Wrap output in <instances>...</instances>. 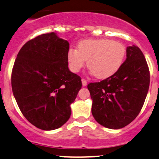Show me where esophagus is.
I'll list each match as a JSON object with an SVG mask.
<instances>
[{
    "label": "esophagus",
    "mask_w": 159,
    "mask_h": 159,
    "mask_svg": "<svg viewBox=\"0 0 159 159\" xmlns=\"http://www.w3.org/2000/svg\"><path fill=\"white\" fill-rule=\"evenodd\" d=\"M82 84H83V86H86L87 85V81L85 79H82Z\"/></svg>",
    "instance_id": "obj_1"
}]
</instances>
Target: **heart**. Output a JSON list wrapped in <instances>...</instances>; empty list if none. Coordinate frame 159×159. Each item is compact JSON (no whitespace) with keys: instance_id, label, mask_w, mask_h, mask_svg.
I'll use <instances>...</instances> for the list:
<instances>
[{"instance_id":"b5f03b06","label":"heart","mask_w":159,"mask_h":159,"mask_svg":"<svg viewBox=\"0 0 159 159\" xmlns=\"http://www.w3.org/2000/svg\"><path fill=\"white\" fill-rule=\"evenodd\" d=\"M125 56L122 43L109 39H88L80 41L76 50L69 49L67 60L70 70L78 73L87 66L95 77L107 79L120 69Z\"/></svg>"}]
</instances>
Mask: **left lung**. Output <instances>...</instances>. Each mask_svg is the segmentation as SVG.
<instances>
[{
    "label": "left lung",
    "mask_w": 159,
    "mask_h": 159,
    "mask_svg": "<svg viewBox=\"0 0 159 159\" xmlns=\"http://www.w3.org/2000/svg\"><path fill=\"white\" fill-rule=\"evenodd\" d=\"M149 83V70L144 54L138 47H128L126 60L115 74L88 84L94 119L108 129L126 126L140 112Z\"/></svg>",
    "instance_id": "8db88e82"
}]
</instances>
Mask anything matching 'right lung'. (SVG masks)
Here are the masks:
<instances>
[{
  "instance_id": "add662e5",
  "label": "right lung",
  "mask_w": 159,
  "mask_h": 159,
  "mask_svg": "<svg viewBox=\"0 0 159 159\" xmlns=\"http://www.w3.org/2000/svg\"><path fill=\"white\" fill-rule=\"evenodd\" d=\"M69 48L54 32L41 34L23 46L14 62L13 94L24 117L38 129L54 130L66 123L82 87L81 78L68 68Z\"/></svg>"
}]
</instances>
